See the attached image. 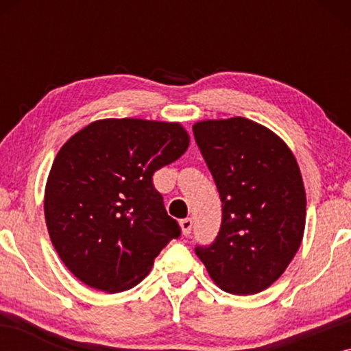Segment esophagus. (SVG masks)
Listing matches in <instances>:
<instances>
[{
    "label": "esophagus",
    "mask_w": 351,
    "mask_h": 351,
    "mask_svg": "<svg viewBox=\"0 0 351 351\" xmlns=\"http://www.w3.org/2000/svg\"><path fill=\"white\" fill-rule=\"evenodd\" d=\"M180 228H182V233H184L185 237H189V234L191 233V228H193V220L191 219L180 220Z\"/></svg>",
    "instance_id": "1"
}]
</instances>
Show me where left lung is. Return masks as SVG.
<instances>
[{
	"mask_svg": "<svg viewBox=\"0 0 351 351\" xmlns=\"http://www.w3.org/2000/svg\"><path fill=\"white\" fill-rule=\"evenodd\" d=\"M195 141L217 185L222 225L196 256L220 289L234 295L265 291L299 251L306 196L291 148L251 119H204Z\"/></svg>",
	"mask_w": 351,
	"mask_h": 351,
	"instance_id": "8db88e82",
	"label": "left lung"
}]
</instances>
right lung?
Returning a JSON list of instances; mask_svg holds the SVG:
<instances>
[{
  "label": "right lung",
  "mask_w": 351,
  "mask_h": 351,
  "mask_svg": "<svg viewBox=\"0 0 351 351\" xmlns=\"http://www.w3.org/2000/svg\"><path fill=\"white\" fill-rule=\"evenodd\" d=\"M180 123L107 118L66 141L47 176L45 217L65 267L94 289H131L180 234L153 174L184 155Z\"/></svg>",
  "instance_id": "1"
}]
</instances>
